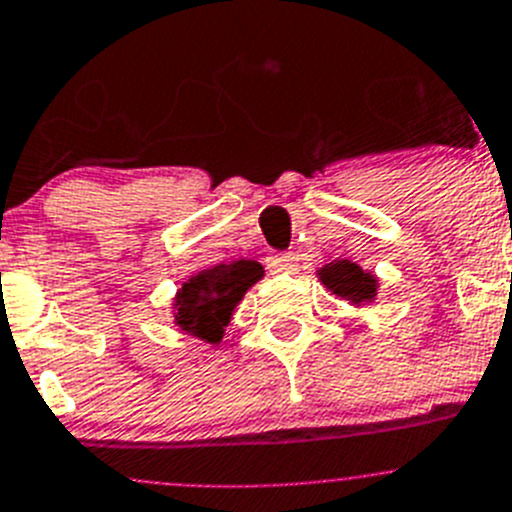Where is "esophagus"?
<instances>
[{
    "label": "esophagus",
    "instance_id": "1",
    "mask_svg": "<svg viewBox=\"0 0 512 512\" xmlns=\"http://www.w3.org/2000/svg\"><path fill=\"white\" fill-rule=\"evenodd\" d=\"M296 260H299V257L293 255V252H281V255L268 257V268L270 273H291V270L296 268Z\"/></svg>",
    "mask_w": 512,
    "mask_h": 512
}]
</instances>
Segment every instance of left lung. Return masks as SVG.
Here are the masks:
<instances>
[{"instance_id": "1", "label": "left lung", "mask_w": 512, "mask_h": 512, "mask_svg": "<svg viewBox=\"0 0 512 512\" xmlns=\"http://www.w3.org/2000/svg\"><path fill=\"white\" fill-rule=\"evenodd\" d=\"M319 281L324 283V288H330L335 296L345 299L353 306H363L368 301L376 299V288L379 281L376 275L366 273L361 265H355L350 260H335L327 262L324 268L317 270Z\"/></svg>"}]
</instances>
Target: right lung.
I'll return each mask as SVG.
<instances>
[{
    "instance_id": "add662e5",
    "label": "right lung",
    "mask_w": 512,
    "mask_h": 512,
    "mask_svg": "<svg viewBox=\"0 0 512 512\" xmlns=\"http://www.w3.org/2000/svg\"><path fill=\"white\" fill-rule=\"evenodd\" d=\"M262 273L260 262L237 260L190 275L175 296V324L182 332L216 345L244 293L260 281Z\"/></svg>"
}]
</instances>
